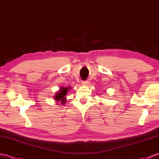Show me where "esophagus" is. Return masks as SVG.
<instances>
[{"mask_svg": "<svg viewBox=\"0 0 159 159\" xmlns=\"http://www.w3.org/2000/svg\"><path fill=\"white\" fill-rule=\"evenodd\" d=\"M82 84L83 86H86V85L89 84V81H82Z\"/></svg>", "mask_w": 159, "mask_h": 159, "instance_id": "1", "label": "esophagus"}]
</instances>
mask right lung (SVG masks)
Masks as SVG:
<instances>
[{
	"instance_id": "add662e5",
	"label": "right lung",
	"mask_w": 159,
	"mask_h": 159,
	"mask_svg": "<svg viewBox=\"0 0 159 159\" xmlns=\"http://www.w3.org/2000/svg\"><path fill=\"white\" fill-rule=\"evenodd\" d=\"M71 89V87L69 86L67 88L66 87H61L60 88L59 90L58 91V92L56 93V94L54 96V99H55L56 101H57V104L59 103V102H61L62 105L65 104V103L66 102V96L68 91Z\"/></svg>"
}]
</instances>
